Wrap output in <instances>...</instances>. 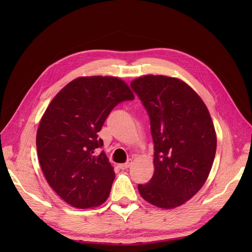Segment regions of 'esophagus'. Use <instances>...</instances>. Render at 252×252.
<instances>
[{"instance_id": "34e87169", "label": "esophagus", "mask_w": 252, "mask_h": 252, "mask_svg": "<svg viewBox=\"0 0 252 252\" xmlns=\"http://www.w3.org/2000/svg\"><path fill=\"white\" fill-rule=\"evenodd\" d=\"M131 164H132V160H129V161H126V163H121V164H119V168H120V169H122V170H125V169L130 168V167H131Z\"/></svg>"}]
</instances>
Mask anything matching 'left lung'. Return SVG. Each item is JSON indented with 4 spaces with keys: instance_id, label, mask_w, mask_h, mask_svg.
I'll use <instances>...</instances> for the list:
<instances>
[{
    "instance_id": "8db88e82",
    "label": "left lung",
    "mask_w": 252,
    "mask_h": 252,
    "mask_svg": "<svg viewBox=\"0 0 252 252\" xmlns=\"http://www.w3.org/2000/svg\"><path fill=\"white\" fill-rule=\"evenodd\" d=\"M131 88L149 116L154 141L155 172L138 191L156 207H179L201 189L212 168L217 135L210 114L180 79L148 74Z\"/></svg>"
}]
</instances>
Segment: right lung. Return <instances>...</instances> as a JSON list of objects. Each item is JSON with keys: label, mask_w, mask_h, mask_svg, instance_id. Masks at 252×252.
<instances>
[{"label": "right lung", "mask_w": 252, "mask_h": 252, "mask_svg": "<svg viewBox=\"0 0 252 252\" xmlns=\"http://www.w3.org/2000/svg\"><path fill=\"white\" fill-rule=\"evenodd\" d=\"M134 99L115 77H81L68 83L47 107L36 132V151L47 183L69 205L87 209L106 201L115 179L97 133L115 107Z\"/></svg>", "instance_id": "obj_1"}]
</instances>
